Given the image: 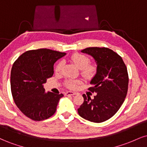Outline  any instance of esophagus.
<instances>
[{
  "label": "esophagus",
  "mask_w": 147,
  "mask_h": 147,
  "mask_svg": "<svg viewBox=\"0 0 147 147\" xmlns=\"http://www.w3.org/2000/svg\"><path fill=\"white\" fill-rule=\"evenodd\" d=\"M76 92H72V91H67L65 93V95H76Z\"/></svg>",
  "instance_id": "34e87169"
}]
</instances>
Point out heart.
Here are the masks:
<instances>
[{
  "label": "heart",
  "mask_w": 147,
  "mask_h": 147,
  "mask_svg": "<svg viewBox=\"0 0 147 147\" xmlns=\"http://www.w3.org/2000/svg\"><path fill=\"white\" fill-rule=\"evenodd\" d=\"M70 61L75 64L77 68L81 70V75L87 79H92L97 72V65L95 64H90V59L87 56L81 53H75L70 57ZM61 63H58L55 67V71L59 72L61 68ZM77 80H68L66 82L67 86L70 88L75 89L79 85Z\"/></svg>",
  "instance_id": "1"
}]
</instances>
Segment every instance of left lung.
<instances>
[{"mask_svg": "<svg viewBox=\"0 0 147 147\" xmlns=\"http://www.w3.org/2000/svg\"><path fill=\"white\" fill-rule=\"evenodd\" d=\"M90 55L97 64V72L88 90L96 92L94 99L83 95L84 103L78 113L90 122L100 123L112 117L124 102L127 94L129 76L122 57L107 48H87L81 51Z\"/></svg>", "mask_w": 147, "mask_h": 147, "instance_id": "8db88e82", "label": "left lung"}]
</instances>
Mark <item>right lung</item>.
<instances>
[{"instance_id": "1", "label": "right lung", "mask_w": 147, "mask_h": 147, "mask_svg": "<svg viewBox=\"0 0 147 147\" xmlns=\"http://www.w3.org/2000/svg\"><path fill=\"white\" fill-rule=\"evenodd\" d=\"M65 53L42 48L24 52L12 65L10 77L13 99L20 111L34 121L53 115L63 94L45 92L43 84L54 74V64Z\"/></svg>"}]
</instances>
